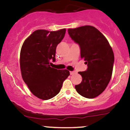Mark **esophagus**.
I'll return each mask as SVG.
<instances>
[{
  "instance_id": "obj_1",
  "label": "esophagus",
  "mask_w": 130,
  "mask_h": 130,
  "mask_svg": "<svg viewBox=\"0 0 130 130\" xmlns=\"http://www.w3.org/2000/svg\"><path fill=\"white\" fill-rule=\"evenodd\" d=\"M70 75H73V74H75V71H70Z\"/></svg>"
}]
</instances>
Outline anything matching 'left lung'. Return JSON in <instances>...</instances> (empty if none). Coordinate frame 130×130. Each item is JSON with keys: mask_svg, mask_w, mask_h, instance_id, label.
<instances>
[{"mask_svg": "<svg viewBox=\"0 0 130 130\" xmlns=\"http://www.w3.org/2000/svg\"><path fill=\"white\" fill-rule=\"evenodd\" d=\"M70 37L79 44L80 57L87 69L80 71L81 83L76 85L77 92L87 98L96 97L105 90L112 73L114 56L106 37L97 29L84 26L68 30Z\"/></svg>", "mask_w": 130, "mask_h": 130, "instance_id": "obj_1", "label": "left lung"}]
</instances>
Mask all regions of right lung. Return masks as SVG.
Wrapping results in <instances>:
<instances>
[{
  "mask_svg": "<svg viewBox=\"0 0 130 130\" xmlns=\"http://www.w3.org/2000/svg\"><path fill=\"white\" fill-rule=\"evenodd\" d=\"M66 29L57 31L35 30L25 40L20 53L22 79L31 92L41 100L51 99L60 91L70 75L67 70L50 67L56 61L57 46L65 37Z\"/></svg>",
  "mask_w": 130,
  "mask_h": 130,
  "instance_id": "add662e5",
  "label": "right lung"
}]
</instances>
